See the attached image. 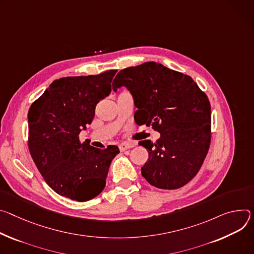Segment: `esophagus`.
<instances>
[{
    "instance_id": "34e87169",
    "label": "esophagus",
    "mask_w": 254,
    "mask_h": 254,
    "mask_svg": "<svg viewBox=\"0 0 254 254\" xmlns=\"http://www.w3.org/2000/svg\"><path fill=\"white\" fill-rule=\"evenodd\" d=\"M132 147H134V144H133V143L123 142V143L119 144V149H120V151H125V150H127V149L132 148Z\"/></svg>"
}]
</instances>
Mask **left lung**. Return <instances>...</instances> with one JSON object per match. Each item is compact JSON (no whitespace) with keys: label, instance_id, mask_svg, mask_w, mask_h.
Masks as SVG:
<instances>
[{"label":"left lung","instance_id":"8db88e82","mask_svg":"<svg viewBox=\"0 0 254 254\" xmlns=\"http://www.w3.org/2000/svg\"><path fill=\"white\" fill-rule=\"evenodd\" d=\"M113 91L126 87L138 109V125L160 133L155 143L139 141L148 151L141 167L153 187L176 190L200 171L211 142V105L207 95L190 75L153 62L120 70Z\"/></svg>","mask_w":254,"mask_h":254}]
</instances>
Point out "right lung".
<instances>
[{"label": "right lung", "mask_w": 254, "mask_h": 254, "mask_svg": "<svg viewBox=\"0 0 254 254\" xmlns=\"http://www.w3.org/2000/svg\"><path fill=\"white\" fill-rule=\"evenodd\" d=\"M116 69L97 75L55 79L28 112V147L46 184L77 202L94 199L105 188L115 145L99 149L80 143L79 133L95 117L100 100L111 93Z\"/></svg>", "instance_id": "1"}]
</instances>
